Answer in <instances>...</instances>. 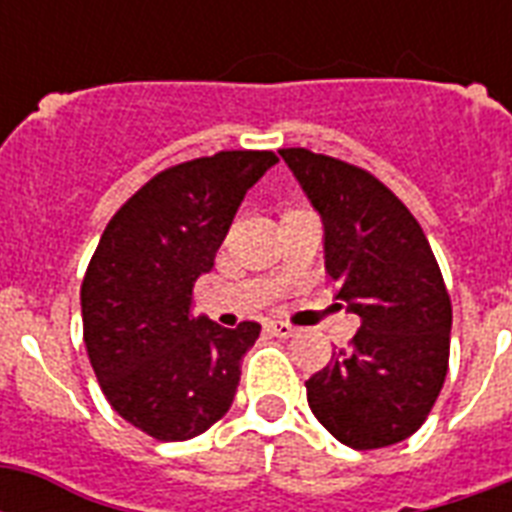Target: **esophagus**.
I'll use <instances>...</instances> for the list:
<instances>
[{
  "mask_svg": "<svg viewBox=\"0 0 512 512\" xmlns=\"http://www.w3.org/2000/svg\"><path fill=\"white\" fill-rule=\"evenodd\" d=\"M265 329H268L273 337H292V335H295V327H289V324H284V321H268V324H265Z\"/></svg>",
  "mask_w": 512,
  "mask_h": 512,
  "instance_id": "esophagus-1",
  "label": "esophagus"
}]
</instances>
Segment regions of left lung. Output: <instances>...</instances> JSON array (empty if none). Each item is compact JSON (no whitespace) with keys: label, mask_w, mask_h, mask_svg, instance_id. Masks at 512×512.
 <instances>
[{"label":"left lung","mask_w":512,"mask_h":512,"mask_svg":"<svg viewBox=\"0 0 512 512\" xmlns=\"http://www.w3.org/2000/svg\"><path fill=\"white\" fill-rule=\"evenodd\" d=\"M281 159L324 225L337 300L361 319L350 348L305 382L316 420L350 449H380L420 428L449 369L452 303L420 223L369 172L305 148Z\"/></svg>","instance_id":"8db88e82"}]
</instances>
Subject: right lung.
<instances>
[{"mask_svg": "<svg viewBox=\"0 0 512 512\" xmlns=\"http://www.w3.org/2000/svg\"><path fill=\"white\" fill-rule=\"evenodd\" d=\"M279 162L220 151L159 172L124 204L82 281L84 345L108 404L156 441H185L233 404L257 321L193 319V284L212 271L244 193Z\"/></svg>", "mask_w": 512, "mask_h": 512, "instance_id": "right-lung-1", "label": "right lung"}]
</instances>
